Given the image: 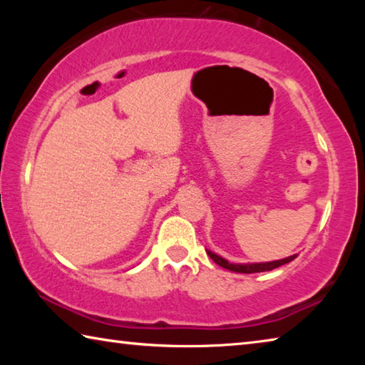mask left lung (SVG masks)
<instances>
[{"mask_svg": "<svg viewBox=\"0 0 365 365\" xmlns=\"http://www.w3.org/2000/svg\"><path fill=\"white\" fill-rule=\"evenodd\" d=\"M207 255L215 264L220 265V267H224L227 270H232V272H240V274H255V272H265V270L277 269L283 264H288L289 261H293V259L296 257V255H294V256H289V257H285V259H280V261L261 262V264H230L228 261H225V259H222L220 256L214 255V252H211V251H207Z\"/></svg>", "mask_w": 365, "mask_h": 365, "instance_id": "obj_1", "label": "left lung"}]
</instances>
